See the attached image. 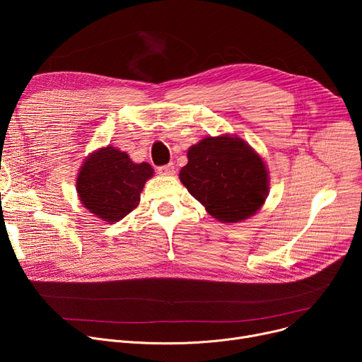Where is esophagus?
I'll return each instance as SVG.
<instances>
[{
	"mask_svg": "<svg viewBox=\"0 0 362 362\" xmlns=\"http://www.w3.org/2000/svg\"><path fill=\"white\" fill-rule=\"evenodd\" d=\"M157 171H158L160 175H163V176H173V175L176 173L175 164H173V163H168V164H165V165H160V167L157 168Z\"/></svg>",
	"mask_w": 362,
	"mask_h": 362,
	"instance_id": "esophagus-1",
	"label": "esophagus"
}]
</instances>
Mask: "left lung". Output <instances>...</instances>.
<instances>
[{"label":"left lung","mask_w":362,"mask_h":362,"mask_svg":"<svg viewBox=\"0 0 362 362\" xmlns=\"http://www.w3.org/2000/svg\"><path fill=\"white\" fill-rule=\"evenodd\" d=\"M180 182L214 218L236 223L254 216L269 192L265 164L239 138L208 136L189 148Z\"/></svg>","instance_id":"8db88e82"}]
</instances>
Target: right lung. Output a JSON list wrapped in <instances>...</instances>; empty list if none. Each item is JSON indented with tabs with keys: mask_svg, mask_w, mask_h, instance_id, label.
I'll use <instances>...</instances> for the list:
<instances>
[{
	"mask_svg": "<svg viewBox=\"0 0 362 362\" xmlns=\"http://www.w3.org/2000/svg\"><path fill=\"white\" fill-rule=\"evenodd\" d=\"M154 175L148 163H133L126 152L112 146L92 154L78 176V194L88 210L114 223L139 205L145 182Z\"/></svg>",
	"mask_w": 362,
	"mask_h": 362,
	"instance_id": "right-lung-1",
	"label": "right lung"
}]
</instances>
